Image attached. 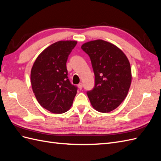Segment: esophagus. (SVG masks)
I'll return each mask as SVG.
<instances>
[{"mask_svg":"<svg viewBox=\"0 0 161 161\" xmlns=\"http://www.w3.org/2000/svg\"><path fill=\"white\" fill-rule=\"evenodd\" d=\"M78 87H79V89H82V82H80V83H79V85H78Z\"/></svg>","mask_w":161,"mask_h":161,"instance_id":"34e87169","label":"esophagus"}]
</instances>
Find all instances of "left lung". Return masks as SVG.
<instances>
[{"instance_id":"1","label":"left lung","mask_w":161,"mask_h":161,"mask_svg":"<svg viewBox=\"0 0 161 161\" xmlns=\"http://www.w3.org/2000/svg\"><path fill=\"white\" fill-rule=\"evenodd\" d=\"M81 48L89 55L95 74V86L87 91L93 108L102 113L114 110L128 95L131 82L130 64L124 53L112 43L97 40Z\"/></svg>"}]
</instances>
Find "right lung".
<instances>
[{"label":"right lung","instance_id":"1","mask_svg":"<svg viewBox=\"0 0 161 161\" xmlns=\"http://www.w3.org/2000/svg\"><path fill=\"white\" fill-rule=\"evenodd\" d=\"M76 41H59L43 50L33 65L31 82L38 103L53 114L69 110L76 95L77 87L68 78V57Z\"/></svg>","mask_w":161,"mask_h":161}]
</instances>
